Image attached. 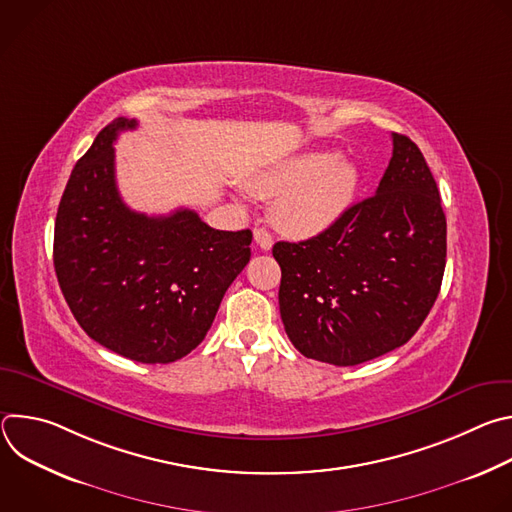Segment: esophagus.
<instances>
[{
  "label": "esophagus",
  "mask_w": 512,
  "mask_h": 512,
  "mask_svg": "<svg viewBox=\"0 0 512 512\" xmlns=\"http://www.w3.org/2000/svg\"><path fill=\"white\" fill-rule=\"evenodd\" d=\"M253 239H255V243H257L263 251H269V249L273 247V237H271V233H269L267 229L257 227V229L253 231Z\"/></svg>",
  "instance_id": "34e87169"
}]
</instances>
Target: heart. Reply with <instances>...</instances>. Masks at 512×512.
Here are the masks:
<instances>
[{"instance_id": "b5f03b06", "label": "heart", "mask_w": 512, "mask_h": 512, "mask_svg": "<svg viewBox=\"0 0 512 512\" xmlns=\"http://www.w3.org/2000/svg\"><path fill=\"white\" fill-rule=\"evenodd\" d=\"M358 182L360 172L350 158L306 152L251 174L245 186L259 198H275L271 221L281 233L306 239L338 221Z\"/></svg>"}]
</instances>
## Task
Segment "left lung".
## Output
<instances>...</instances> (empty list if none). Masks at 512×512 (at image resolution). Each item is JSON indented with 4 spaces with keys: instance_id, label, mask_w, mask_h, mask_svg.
<instances>
[{
    "instance_id": "left-lung-1",
    "label": "left lung",
    "mask_w": 512,
    "mask_h": 512,
    "mask_svg": "<svg viewBox=\"0 0 512 512\" xmlns=\"http://www.w3.org/2000/svg\"><path fill=\"white\" fill-rule=\"evenodd\" d=\"M273 257L285 334L304 356L354 367L403 346L446 269V214L417 145L393 133L377 192L320 235L275 243Z\"/></svg>"
}]
</instances>
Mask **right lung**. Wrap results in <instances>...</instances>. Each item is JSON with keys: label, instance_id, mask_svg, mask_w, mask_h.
<instances>
[{"label": "right lung", "instance_id": "obj_1", "mask_svg": "<svg viewBox=\"0 0 512 512\" xmlns=\"http://www.w3.org/2000/svg\"><path fill=\"white\" fill-rule=\"evenodd\" d=\"M117 117L72 170L54 225V269L81 328L145 364L174 362L212 326L225 291L251 259V231H216L194 210H131L115 182Z\"/></svg>", "mask_w": 512, "mask_h": 512}]
</instances>
